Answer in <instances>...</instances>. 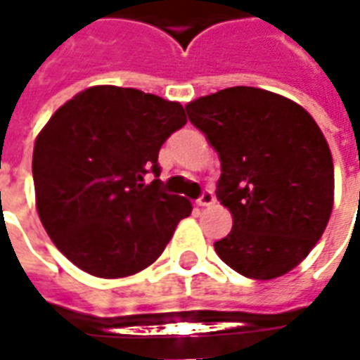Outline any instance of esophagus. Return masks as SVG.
<instances>
[{"label": "esophagus", "instance_id": "obj_1", "mask_svg": "<svg viewBox=\"0 0 360 360\" xmlns=\"http://www.w3.org/2000/svg\"><path fill=\"white\" fill-rule=\"evenodd\" d=\"M196 204L198 206H210V204H214V195H212V191H204L202 195H200V198L196 200Z\"/></svg>", "mask_w": 360, "mask_h": 360}]
</instances>
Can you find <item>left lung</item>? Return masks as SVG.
<instances>
[{"label":"left lung","instance_id":"8db88e82","mask_svg":"<svg viewBox=\"0 0 360 360\" xmlns=\"http://www.w3.org/2000/svg\"><path fill=\"white\" fill-rule=\"evenodd\" d=\"M221 162L216 196L233 216L218 257L245 278L274 279L301 264L333 206L324 134L299 103L233 86L185 105Z\"/></svg>","mask_w":360,"mask_h":360}]
</instances>
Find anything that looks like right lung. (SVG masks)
Listing matches in <instances>:
<instances>
[{
  "label": "right lung",
  "instance_id": "obj_1",
  "mask_svg": "<svg viewBox=\"0 0 360 360\" xmlns=\"http://www.w3.org/2000/svg\"><path fill=\"white\" fill-rule=\"evenodd\" d=\"M185 123L179 102L119 86L82 90L51 115L32 154L36 210L75 266L125 278L164 252L193 206L162 188L158 154Z\"/></svg>",
  "mask_w": 360,
  "mask_h": 360
}]
</instances>
